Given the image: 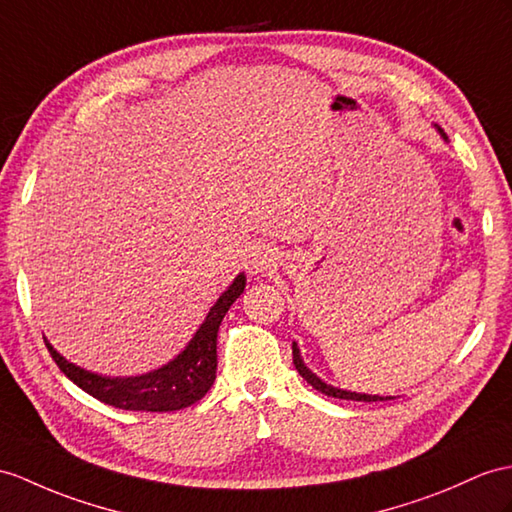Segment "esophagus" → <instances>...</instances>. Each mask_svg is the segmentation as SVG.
<instances>
[{
	"mask_svg": "<svg viewBox=\"0 0 512 512\" xmlns=\"http://www.w3.org/2000/svg\"><path fill=\"white\" fill-rule=\"evenodd\" d=\"M247 267L252 269V273H267V271L276 269L278 267L276 247H271L267 243H256L249 247Z\"/></svg>",
	"mask_w": 512,
	"mask_h": 512,
	"instance_id": "obj_1",
	"label": "esophagus"
}]
</instances>
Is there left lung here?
I'll list each match as a JSON object with an SVG mask.
<instances>
[{
    "instance_id": "1",
    "label": "left lung",
    "mask_w": 512,
    "mask_h": 512,
    "mask_svg": "<svg viewBox=\"0 0 512 512\" xmlns=\"http://www.w3.org/2000/svg\"><path fill=\"white\" fill-rule=\"evenodd\" d=\"M434 128L439 130V134L443 136V141H447L445 132H443L439 126H434ZM293 365H295V369L299 371V376H302L310 386H313V389L321 391L323 395H328V397H339V400H352V402H386V400H393V397H382V395H369V393L345 391V389H339V386H332V384H328L326 380H321V378L317 376V373H313V371H310V369L306 367L304 358H302V354H299V347H297V343H295V341H293Z\"/></svg>"
}]
</instances>
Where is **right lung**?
<instances>
[{"label":"right lung","mask_w":512,"mask_h":512,"mask_svg":"<svg viewBox=\"0 0 512 512\" xmlns=\"http://www.w3.org/2000/svg\"><path fill=\"white\" fill-rule=\"evenodd\" d=\"M245 273H239L226 291L208 310L202 326L184 350L154 371L141 376H102L71 363L54 350L45 336V345L65 376L78 384L95 400L121 410H145V413H169L202 400L217 378V332L228 308L245 291Z\"/></svg>","instance_id":"right-lung-1"}]
</instances>
